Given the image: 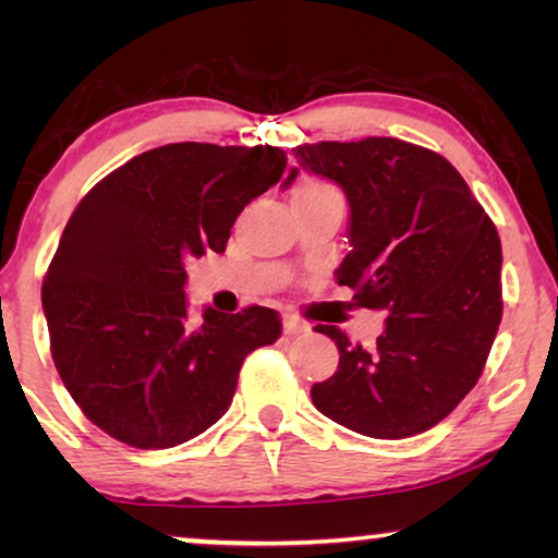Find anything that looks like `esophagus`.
<instances>
[{
    "instance_id": "obj_1",
    "label": "esophagus",
    "mask_w": 558,
    "mask_h": 558,
    "mask_svg": "<svg viewBox=\"0 0 558 558\" xmlns=\"http://www.w3.org/2000/svg\"><path fill=\"white\" fill-rule=\"evenodd\" d=\"M310 325L296 315H284V335H302L307 332Z\"/></svg>"
}]
</instances>
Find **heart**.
Instances as JSON below:
<instances>
[{
	"instance_id": "heart-1",
	"label": "heart",
	"mask_w": 558,
	"mask_h": 558,
	"mask_svg": "<svg viewBox=\"0 0 558 558\" xmlns=\"http://www.w3.org/2000/svg\"><path fill=\"white\" fill-rule=\"evenodd\" d=\"M294 205H317V203H335L342 201L340 190L323 178H302L296 180L292 190Z\"/></svg>"
}]
</instances>
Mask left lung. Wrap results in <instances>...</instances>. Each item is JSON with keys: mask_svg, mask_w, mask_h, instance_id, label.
<instances>
[{"mask_svg": "<svg viewBox=\"0 0 558 558\" xmlns=\"http://www.w3.org/2000/svg\"><path fill=\"white\" fill-rule=\"evenodd\" d=\"M294 157L348 195L338 284L357 307L388 312L373 350L335 325L315 327L335 340L340 365L312 386V403L373 439L432 429L475 388L498 335L502 251L490 216L445 157L393 136L300 144Z\"/></svg>", "mask_w": 558, "mask_h": 558, "instance_id": "left-lung-1", "label": "left lung"}]
</instances>
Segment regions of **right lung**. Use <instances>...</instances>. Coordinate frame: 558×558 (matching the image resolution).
Masks as SVG:
<instances>
[{
  "mask_svg": "<svg viewBox=\"0 0 558 558\" xmlns=\"http://www.w3.org/2000/svg\"><path fill=\"white\" fill-rule=\"evenodd\" d=\"M284 167L269 144H165L106 174L68 218L43 281L50 353L109 437L136 449L197 437L231 407L246 355L279 340V312L258 304L190 323L185 258L226 251Z\"/></svg>",
  "mask_w": 558,
  "mask_h": 558,
  "instance_id": "1",
  "label": "right lung"
}]
</instances>
